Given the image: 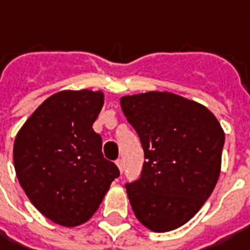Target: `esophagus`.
Returning a JSON list of instances; mask_svg holds the SVG:
<instances>
[{"label":"esophagus","instance_id":"1","mask_svg":"<svg viewBox=\"0 0 250 250\" xmlns=\"http://www.w3.org/2000/svg\"><path fill=\"white\" fill-rule=\"evenodd\" d=\"M116 165H117V168H119V170L120 172H123V169H125V165H123V159H116Z\"/></svg>","mask_w":250,"mask_h":250}]
</instances>
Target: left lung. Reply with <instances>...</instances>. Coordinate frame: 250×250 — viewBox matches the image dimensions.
Instances as JSON below:
<instances>
[{
  "instance_id": "8db88e82",
  "label": "left lung",
  "mask_w": 250,
  "mask_h": 250,
  "mask_svg": "<svg viewBox=\"0 0 250 250\" xmlns=\"http://www.w3.org/2000/svg\"><path fill=\"white\" fill-rule=\"evenodd\" d=\"M120 104L146 158L140 179L125 185L131 208L154 232L176 229L217 185L223 127L206 106L170 92L123 96Z\"/></svg>"
}]
</instances>
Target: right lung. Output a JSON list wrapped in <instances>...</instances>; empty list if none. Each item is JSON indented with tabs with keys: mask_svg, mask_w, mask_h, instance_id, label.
Segmentation results:
<instances>
[{
	"mask_svg": "<svg viewBox=\"0 0 250 250\" xmlns=\"http://www.w3.org/2000/svg\"><path fill=\"white\" fill-rule=\"evenodd\" d=\"M104 106L101 91H61L47 98L18 131L14 165L32 204L53 223H86L119 175L104 159L92 125Z\"/></svg>",
	"mask_w": 250,
	"mask_h": 250,
	"instance_id": "1",
	"label": "right lung"
}]
</instances>
